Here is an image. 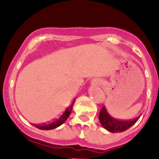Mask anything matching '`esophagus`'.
I'll return each mask as SVG.
<instances>
[{
    "mask_svg": "<svg viewBox=\"0 0 159 159\" xmlns=\"http://www.w3.org/2000/svg\"><path fill=\"white\" fill-rule=\"evenodd\" d=\"M97 84V85H99V84H100V83H97V84Z\"/></svg>",
    "mask_w": 159,
    "mask_h": 159,
    "instance_id": "1",
    "label": "esophagus"
}]
</instances>
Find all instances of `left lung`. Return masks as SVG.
Listing matches in <instances>:
<instances>
[{"mask_svg":"<svg viewBox=\"0 0 159 159\" xmlns=\"http://www.w3.org/2000/svg\"><path fill=\"white\" fill-rule=\"evenodd\" d=\"M140 117V116H139ZM139 117L132 120H120L114 119L107 112L106 107L103 106L101 109L98 116L100 123L108 132L115 133V132H122L127 130L130 127H132L134 123L138 121Z\"/></svg>","mask_w":159,"mask_h":159,"instance_id":"8db88e82","label":"left lung"}]
</instances>
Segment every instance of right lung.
I'll list each match as a JSON object with an SVG mask.
<instances>
[{
    "label": "right lung",
    "mask_w": 159,
    "mask_h": 159,
    "mask_svg": "<svg viewBox=\"0 0 159 159\" xmlns=\"http://www.w3.org/2000/svg\"><path fill=\"white\" fill-rule=\"evenodd\" d=\"M75 101V100H74L73 102L71 104V105H69V106L66 109V111L63 113V114L60 115L59 117L57 118L55 120H54V121L52 122V123H49L48 124H44V125H35V124H34L33 125H34V126L37 128V129H41V130H51V129H54L57 127L60 126V125H61L63 123H65L66 120L68 119L69 115H70L71 112H72V107H73Z\"/></svg>",
    "instance_id": "add662e5"
}]
</instances>
